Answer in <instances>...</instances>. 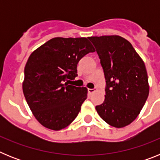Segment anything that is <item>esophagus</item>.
<instances>
[{"label": "esophagus", "mask_w": 160, "mask_h": 160, "mask_svg": "<svg viewBox=\"0 0 160 160\" xmlns=\"http://www.w3.org/2000/svg\"><path fill=\"white\" fill-rule=\"evenodd\" d=\"M94 92V89H88V93L90 94H93Z\"/></svg>", "instance_id": "esophagus-1"}]
</instances>
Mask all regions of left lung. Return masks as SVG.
<instances>
[{"label": "left lung", "instance_id": "left-lung-1", "mask_svg": "<svg viewBox=\"0 0 160 160\" xmlns=\"http://www.w3.org/2000/svg\"><path fill=\"white\" fill-rule=\"evenodd\" d=\"M88 38L99 57L107 84L105 100L96 106V111L109 125L124 128L137 118L149 94L143 61L122 37Z\"/></svg>", "mask_w": 160, "mask_h": 160}]
</instances>
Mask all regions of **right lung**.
I'll use <instances>...</instances> for the list:
<instances>
[{
  "mask_svg": "<svg viewBox=\"0 0 160 160\" xmlns=\"http://www.w3.org/2000/svg\"><path fill=\"white\" fill-rule=\"evenodd\" d=\"M93 52L86 38H54L31 53L22 89L32 114L45 128L59 131L78 116L87 89L65 82L77 77L78 62Z\"/></svg>",
  "mask_w": 160,
  "mask_h": 160,
  "instance_id": "right-lung-1",
  "label": "right lung"
}]
</instances>
